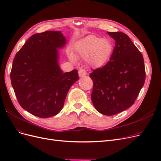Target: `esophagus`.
I'll return each instance as SVG.
<instances>
[{"label":"esophagus","mask_w":161,"mask_h":161,"mask_svg":"<svg viewBox=\"0 0 161 161\" xmlns=\"http://www.w3.org/2000/svg\"><path fill=\"white\" fill-rule=\"evenodd\" d=\"M78 74H79L80 77H83V76H85L87 75V72L84 69L81 68L78 70Z\"/></svg>","instance_id":"34e87169"}]
</instances>
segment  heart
<instances>
[{
	"instance_id": "b5f03b06",
	"label": "heart",
	"mask_w": 161,
	"mask_h": 161,
	"mask_svg": "<svg viewBox=\"0 0 161 161\" xmlns=\"http://www.w3.org/2000/svg\"><path fill=\"white\" fill-rule=\"evenodd\" d=\"M113 44L108 39H101L89 36L80 41L76 45V52L80 57L86 60L93 68H100L105 64L113 52ZM69 58L75 61L72 54Z\"/></svg>"
}]
</instances>
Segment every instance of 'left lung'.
<instances>
[{
	"instance_id": "1",
	"label": "left lung",
	"mask_w": 161,
	"mask_h": 161,
	"mask_svg": "<svg viewBox=\"0 0 161 161\" xmlns=\"http://www.w3.org/2000/svg\"><path fill=\"white\" fill-rule=\"evenodd\" d=\"M115 47L106 65L89 75L93 82L92 101L99 113L112 116L130 107L145 80L143 57L122 32H107Z\"/></svg>"
}]
</instances>
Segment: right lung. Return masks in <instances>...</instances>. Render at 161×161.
I'll return each mask as SVG.
<instances>
[{"instance_id": "obj_1", "label": "right lung", "mask_w": 161, "mask_h": 161, "mask_svg": "<svg viewBox=\"0 0 161 161\" xmlns=\"http://www.w3.org/2000/svg\"><path fill=\"white\" fill-rule=\"evenodd\" d=\"M66 43L61 31L36 33L14 58L12 87L20 106L34 116L48 118L58 114L69 88L79 80L77 69L63 73L59 67L57 48Z\"/></svg>"}]
</instances>
